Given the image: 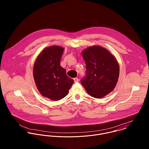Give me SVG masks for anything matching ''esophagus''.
Here are the masks:
<instances>
[{
    "label": "esophagus",
    "mask_w": 149,
    "mask_h": 149,
    "mask_svg": "<svg viewBox=\"0 0 149 149\" xmlns=\"http://www.w3.org/2000/svg\"><path fill=\"white\" fill-rule=\"evenodd\" d=\"M73 80H74V83H77V82H78V81H79V79H78L77 78H74Z\"/></svg>",
    "instance_id": "esophagus-1"
}]
</instances>
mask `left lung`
<instances>
[{
    "instance_id": "left-lung-1",
    "label": "left lung",
    "mask_w": 149,
    "mask_h": 149,
    "mask_svg": "<svg viewBox=\"0 0 149 149\" xmlns=\"http://www.w3.org/2000/svg\"><path fill=\"white\" fill-rule=\"evenodd\" d=\"M86 76L81 80L87 93L102 98L115 88L119 76V66L114 56L100 46H90L82 51Z\"/></svg>"
}]
</instances>
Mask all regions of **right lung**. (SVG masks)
<instances>
[{"instance_id":"add662e5","label":"right lung","mask_w":149,"mask_h":149,"mask_svg":"<svg viewBox=\"0 0 149 149\" xmlns=\"http://www.w3.org/2000/svg\"><path fill=\"white\" fill-rule=\"evenodd\" d=\"M64 48L50 46L43 49L33 67V77L41 95L52 100L57 101L65 97L74 83L60 66Z\"/></svg>"}]
</instances>
